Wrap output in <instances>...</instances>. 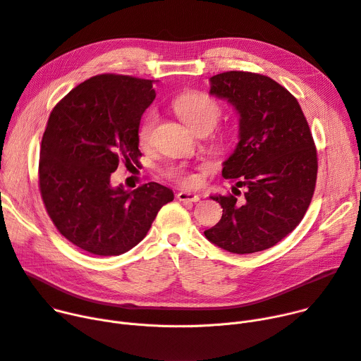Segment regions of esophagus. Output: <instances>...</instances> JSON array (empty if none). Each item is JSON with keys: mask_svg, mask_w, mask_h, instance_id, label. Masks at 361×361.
<instances>
[{"mask_svg": "<svg viewBox=\"0 0 361 361\" xmlns=\"http://www.w3.org/2000/svg\"><path fill=\"white\" fill-rule=\"evenodd\" d=\"M177 199L180 202H190V203H196V202L200 200V197L197 195L187 193V191H180V193L177 195Z\"/></svg>", "mask_w": 361, "mask_h": 361, "instance_id": "34e87169", "label": "esophagus"}]
</instances>
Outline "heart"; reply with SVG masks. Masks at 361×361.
<instances>
[{"label":"heart","mask_w":361,"mask_h":361,"mask_svg":"<svg viewBox=\"0 0 361 361\" xmlns=\"http://www.w3.org/2000/svg\"><path fill=\"white\" fill-rule=\"evenodd\" d=\"M173 107L183 122L196 133H209L218 123L222 114L221 104L210 95L200 91H191L178 95L173 103ZM157 123L158 114L155 110H149L140 120L137 128V142L142 148H148L151 145ZM232 139V129H219L213 136V147L218 151H226L231 147ZM165 174L168 178L174 180L181 185L191 187L197 183V177L183 165L168 166Z\"/></svg>","instance_id":"b5f03b06"}]
</instances>
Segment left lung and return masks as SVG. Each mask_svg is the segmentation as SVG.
I'll use <instances>...</instances> for the list:
<instances>
[{
    "label": "left lung",
    "mask_w": 361,
    "mask_h": 361,
    "mask_svg": "<svg viewBox=\"0 0 361 361\" xmlns=\"http://www.w3.org/2000/svg\"><path fill=\"white\" fill-rule=\"evenodd\" d=\"M210 82V94L239 113V142L222 176L245 187V197L212 196L224 214L204 235L233 254L271 248L300 224L315 191L318 155L307 120L295 95L270 77L228 71Z\"/></svg>",
    "instance_id": "8db88e82"
}]
</instances>
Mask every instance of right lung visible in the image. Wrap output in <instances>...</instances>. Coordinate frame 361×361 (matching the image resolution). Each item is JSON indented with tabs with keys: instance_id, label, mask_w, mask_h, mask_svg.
I'll return each instance as SVG.
<instances>
[{
	"instance_id": "add662e5",
	"label": "right lung",
	"mask_w": 361,
	"mask_h": 361,
	"mask_svg": "<svg viewBox=\"0 0 361 361\" xmlns=\"http://www.w3.org/2000/svg\"><path fill=\"white\" fill-rule=\"evenodd\" d=\"M155 95L151 80L100 74L71 90L47 118L40 196L59 233L88 254L129 251L174 200L173 190L154 181L130 191L110 184L120 162L139 164L137 128Z\"/></svg>"
}]
</instances>
